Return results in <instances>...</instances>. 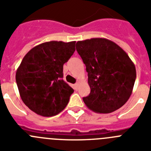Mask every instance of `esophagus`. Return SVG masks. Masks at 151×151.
I'll return each instance as SVG.
<instances>
[{"label":"esophagus","mask_w":151,"mask_h":151,"mask_svg":"<svg viewBox=\"0 0 151 151\" xmlns=\"http://www.w3.org/2000/svg\"><path fill=\"white\" fill-rule=\"evenodd\" d=\"M78 85H79V84H78V82H76V83L74 85V87H75V89H78Z\"/></svg>","instance_id":"obj_1"}]
</instances>
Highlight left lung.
Listing matches in <instances>:
<instances>
[{"label": "left lung", "mask_w": 151, "mask_h": 151, "mask_svg": "<svg viewBox=\"0 0 151 151\" xmlns=\"http://www.w3.org/2000/svg\"><path fill=\"white\" fill-rule=\"evenodd\" d=\"M76 50L86 66L91 92L83 97L92 111L110 113L129 99L136 69L128 54L110 40L96 38L79 41Z\"/></svg>", "instance_id": "8db88e82"}]
</instances>
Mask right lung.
Segmentation results:
<instances>
[{"label":"right lung","instance_id":"1","mask_svg":"<svg viewBox=\"0 0 151 151\" xmlns=\"http://www.w3.org/2000/svg\"><path fill=\"white\" fill-rule=\"evenodd\" d=\"M76 41H52L31 49L16 73L21 99L31 110L53 116L64 110L74 90L63 80V64L76 50Z\"/></svg>","mask_w":151,"mask_h":151}]
</instances>
